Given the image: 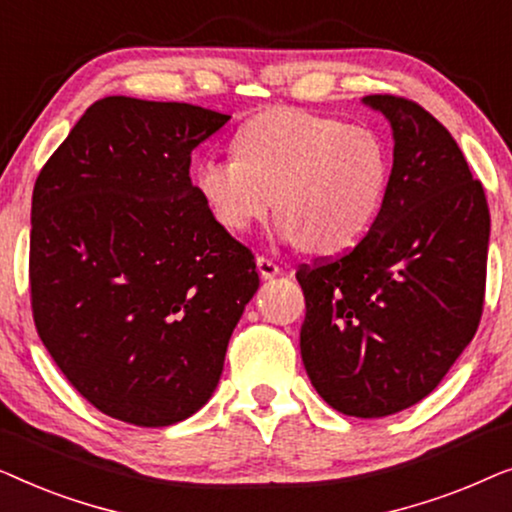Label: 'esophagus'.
I'll return each instance as SVG.
<instances>
[{
  "mask_svg": "<svg viewBox=\"0 0 512 512\" xmlns=\"http://www.w3.org/2000/svg\"><path fill=\"white\" fill-rule=\"evenodd\" d=\"M256 268H258V272H261L263 279H275L279 272H282V268H279L275 261H270V258H265V256L256 258Z\"/></svg>",
  "mask_w": 512,
  "mask_h": 512,
  "instance_id": "1",
  "label": "esophagus"
}]
</instances>
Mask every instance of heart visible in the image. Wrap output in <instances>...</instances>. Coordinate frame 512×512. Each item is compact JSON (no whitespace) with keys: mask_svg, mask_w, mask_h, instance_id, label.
Returning <instances> with one entry per match:
<instances>
[{"mask_svg":"<svg viewBox=\"0 0 512 512\" xmlns=\"http://www.w3.org/2000/svg\"><path fill=\"white\" fill-rule=\"evenodd\" d=\"M389 151L375 130L296 109L242 125L235 156L195 167V191L228 233L242 235L277 209L279 242L342 254L363 240L389 186Z\"/></svg>","mask_w":512,"mask_h":512,"instance_id":"b5f03b06","label":"heart"}]
</instances>
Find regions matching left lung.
Segmentation results:
<instances>
[{"mask_svg": "<svg viewBox=\"0 0 512 512\" xmlns=\"http://www.w3.org/2000/svg\"><path fill=\"white\" fill-rule=\"evenodd\" d=\"M394 137L387 195L338 261L300 268V354L342 415L387 417L422 401L478 331L489 207L450 132L419 104L368 95Z\"/></svg>", "mask_w": 512, "mask_h": 512, "instance_id": "left-lung-1", "label": "left lung"}]
</instances>
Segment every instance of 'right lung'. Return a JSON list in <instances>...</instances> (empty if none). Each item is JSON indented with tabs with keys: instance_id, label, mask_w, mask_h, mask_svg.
Segmentation results:
<instances>
[{
	"instance_id": "obj_1",
	"label": "right lung",
	"mask_w": 512,
	"mask_h": 512,
	"mask_svg": "<svg viewBox=\"0 0 512 512\" xmlns=\"http://www.w3.org/2000/svg\"><path fill=\"white\" fill-rule=\"evenodd\" d=\"M228 121L186 102L104 97L34 184L39 338L74 389L121 422L156 429L195 415L258 291L251 251L188 177L191 151Z\"/></svg>"
}]
</instances>
